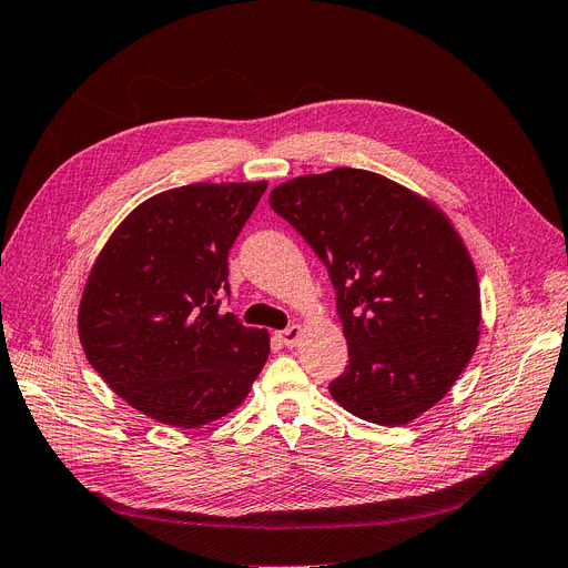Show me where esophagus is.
<instances>
[{"instance_id":"1","label":"esophagus","mask_w":568,"mask_h":568,"mask_svg":"<svg viewBox=\"0 0 568 568\" xmlns=\"http://www.w3.org/2000/svg\"><path fill=\"white\" fill-rule=\"evenodd\" d=\"M302 334H304L302 325H290V327H285L283 332H278V339H281L285 346H297L300 339H302Z\"/></svg>"}]
</instances>
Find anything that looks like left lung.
<instances>
[{
	"instance_id": "obj_1",
	"label": "left lung",
	"mask_w": 568,
	"mask_h": 568,
	"mask_svg": "<svg viewBox=\"0 0 568 568\" xmlns=\"http://www.w3.org/2000/svg\"><path fill=\"white\" fill-rule=\"evenodd\" d=\"M268 205L337 290L348 367L329 384L334 400L379 426H405L443 400L481 321L475 264L443 210L361 168L287 180Z\"/></svg>"
}]
</instances>
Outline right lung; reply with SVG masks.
Instances as JSON below:
<instances>
[{"label":"right lung","mask_w":568,"mask_h":568,"mask_svg":"<svg viewBox=\"0 0 568 568\" xmlns=\"http://www.w3.org/2000/svg\"><path fill=\"white\" fill-rule=\"evenodd\" d=\"M266 182H196L140 203L104 243L79 304L91 367L173 428L234 412L268 358V332L220 311L226 257Z\"/></svg>","instance_id":"obj_1"}]
</instances>
